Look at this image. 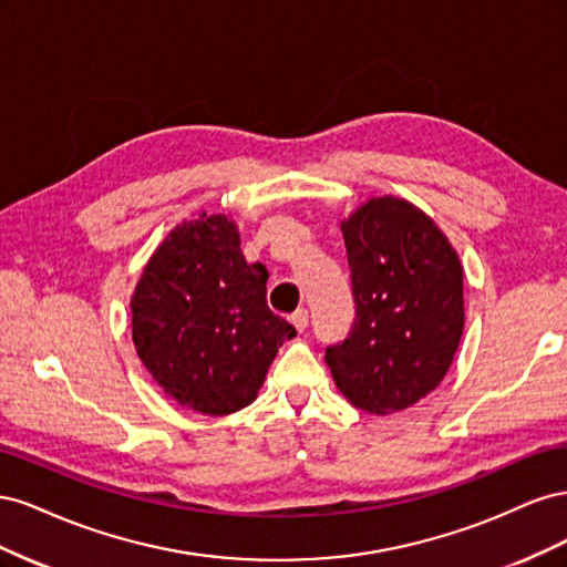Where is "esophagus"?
<instances>
[{"instance_id": "obj_1", "label": "esophagus", "mask_w": 567, "mask_h": 567, "mask_svg": "<svg viewBox=\"0 0 567 567\" xmlns=\"http://www.w3.org/2000/svg\"><path fill=\"white\" fill-rule=\"evenodd\" d=\"M290 323L296 326V331H305L307 323H310V315H307V310H298L293 317H290Z\"/></svg>"}]
</instances>
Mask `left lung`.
Instances as JSON below:
<instances>
[{
    "label": "left lung",
    "mask_w": 567,
    "mask_h": 567,
    "mask_svg": "<svg viewBox=\"0 0 567 567\" xmlns=\"http://www.w3.org/2000/svg\"><path fill=\"white\" fill-rule=\"evenodd\" d=\"M357 317L326 350L338 390L369 414L414 406L447 375L463 336V267L431 215L373 196L340 221Z\"/></svg>",
    "instance_id": "1"
}]
</instances>
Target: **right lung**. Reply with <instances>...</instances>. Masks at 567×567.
I'll use <instances>...</instances> for the list:
<instances>
[{
  "label": "right lung",
  "instance_id": "add662e5",
  "mask_svg": "<svg viewBox=\"0 0 567 567\" xmlns=\"http://www.w3.org/2000/svg\"><path fill=\"white\" fill-rule=\"evenodd\" d=\"M267 269L248 265L225 213L184 219L153 250L132 293V342L167 398L227 416L262 388L284 340L267 307Z\"/></svg>",
  "mask_w": 567,
  "mask_h": 567
}]
</instances>
